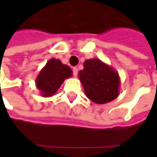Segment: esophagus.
Segmentation results:
<instances>
[{"instance_id":"esophagus-1","label":"esophagus","mask_w":157,"mask_h":157,"mask_svg":"<svg viewBox=\"0 0 157 157\" xmlns=\"http://www.w3.org/2000/svg\"><path fill=\"white\" fill-rule=\"evenodd\" d=\"M77 74H78V69L76 68V67H74V68H73V75H74V76H76Z\"/></svg>"}]
</instances>
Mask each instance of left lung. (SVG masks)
Returning <instances> with one entry per match:
<instances>
[{"label":"left lung","instance_id":"obj_1","mask_svg":"<svg viewBox=\"0 0 157 157\" xmlns=\"http://www.w3.org/2000/svg\"><path fill=\"white\" fill-rule=\"evenodd\" d=\"M83 65V70L79 71V80L91 101L104 104L118 98L120 86L118 71L97 58L86 59Z\"/></svg>","mask_w":157,"mask_h":157}]
</instances>
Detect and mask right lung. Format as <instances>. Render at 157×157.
Masks as SVG:
<instances>
[{
  "mask_svg": "<svg viewBox=\"0 0 157 157\" xmlns=\"http://www.w3.org/2000/svg\"><path fill=\"white\" fill-rule=\"evenodd\" d=\"M72 75L71 69L59 59H50L35 79L36 87L42 97H52L57 92L65 79Z\"/></svg>",
  "mask_w": 157,
  "mask_h": 157,
  "instance_id": "obj_1",
  "label": "right lung"
}]
</instances>
